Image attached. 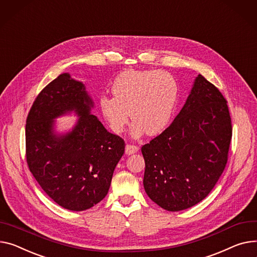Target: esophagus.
<instances>
[{"label": "esophagus", "instance_id": "obj_1", "mask_svg": "<svg viewBox=\"0 0 257 257\" xmlns=\"http://www.w3.org/2000/svg\"><path fill=\"white\" fill-rule=\"evenodd\" d=\"M138 151H139V147L132 146V145H127L125 148V153L127 155H132V154L138 153Z\"/></svg>", "mask_w": 257, "mask_h": 257}]
</instances>
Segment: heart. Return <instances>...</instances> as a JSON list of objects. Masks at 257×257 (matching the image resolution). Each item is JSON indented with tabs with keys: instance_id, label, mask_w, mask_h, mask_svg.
Returning a JSON list of instances; mask_svg holds the SVG:
<instances>
[{
	"instance_id": "1",
	"label": "heart",
	"mask_w": 257,
	"mask_h": 257,
	"mask_svg": "<svg viewBox=\"0 0 257 257\" xmlns=\"http://www.w3.org/2000/svg\"><path fill=\"white\" fill-rule=\"evenodd\" d=\"M113 96L102 95L99 108L111 131L122 132L130 112L134 119L130 133L140 139L146 132L157 135L165 130L179 98L176 78L161 70H126L112 83Z\"/></svg>"
}]
</instances>
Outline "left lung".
Instances as JSON below:
<instances>
[{
  "label": "left lung",
  "mask_w": 257,
  "mask_h": 257,
  "mask_svg": "<svg viewBox=\"0 0 257 257\" xmlns=\"http://www.w3.org/2000/svg\"><path fill=\"white\" fill-rule=\"evenodd\" d=\"M231 134L226 100L198 74L174 122L142 148L148 196L170 212L206 198L225 168Z\"/></svg>",
  "instance_id": "1"
}]
</instances>
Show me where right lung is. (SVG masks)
Here are the masks:
<instances>
[{
  "label": "right lung",
  "instance_id": "add662e5",
  "mask_svg": "<svg viewBox=\"0 0 257 257\" xmlns=\"http://www.w3.org/2000/svg\"><path fill=\"white\" fill-rule=\"evenodd\" d=\"M94 101L82 81L62 73L40 92L27 117L26 149L31 173L44 192L70 211L103 199L125 143L91 113ZM74 113L75 126L55 129V118Z\"/></svg>",
  "mask_w": 257,
  "mask_h": 257
}]
</instances>
